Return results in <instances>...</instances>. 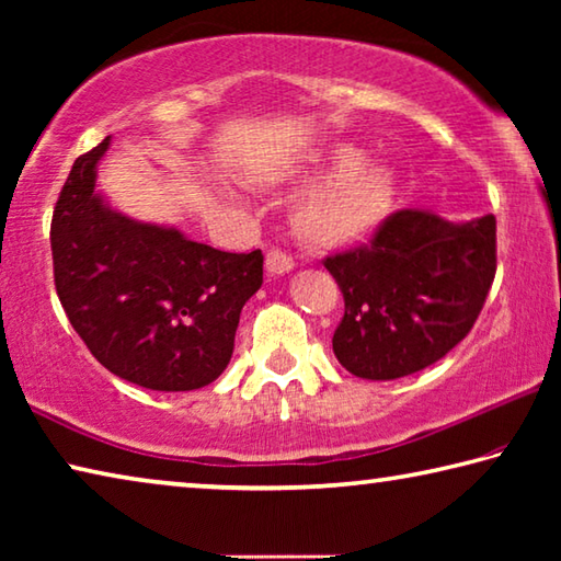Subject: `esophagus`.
I'll return each mask as SVG.
<instances>
[{"label":"esophagus","instance_id":"34e87169","mask_svg":"<svg viewBox=\"0 0 561 561\" xmlns=\"http://www.w3.org/2000/svg\"><path fill=\"white\" fill-rule=\"evenodd\" d=\"M291 270H294V260L287 252H282V250L267 252V272L270 274H287Z\"/></svg>","mask_w":561,"mask_h":561}]
</instances>
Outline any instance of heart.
<instances>
[{"label":"heart","instance_id":"obj_1","mask_svg":"<svg viewBox=\"0 0 561 561\" xmlns=\"http://www.w3.org/2000/svg\"><path fill=\"white\" fill-rule=\"evenodd\" d=\"M317 175H334L294 207V232L314 250H346L366 242L391 207V180L381 168L360 163L354 148H336Z\"/></svg>","mask_w":561,"mask_h":561}]
</instances>
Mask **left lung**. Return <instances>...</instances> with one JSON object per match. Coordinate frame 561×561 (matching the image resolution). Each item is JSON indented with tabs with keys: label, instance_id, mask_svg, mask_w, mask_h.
<instances>
[{
	"label": "left lung",
	"instance_id": "obj_1",
	"mask_svg": "<svg viewBox=\"0 0 561 561\" xmlns=\"http://www.w3.org/2000/svg\"><path fill=\"white\" fill-rule=\"evenodd\" d=\"M495 215L458 225L398 210L368 244L327 257L344 294V317L331 339L339 364L368 381H393L458 346L495 279Z\"/></svg>",
	"mask_w": 561,
	"mask_h": 561
}]
</instances>
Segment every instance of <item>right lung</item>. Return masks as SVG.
Returning a JSON list of instances; mask_svg holds the SVG:
<instances>
[{"label":"right lung","instance_id":"right-lung-1","mask_svg":"<svg viewBox=\"0 0 561 561\" xmlns=\"http://www.w3.org/2000/svg\"><path fill=\"white\" fill-rule=\"evenodd\" d=\"M108 140L76 158L56 201V294L111 374L150 391H195L230 364L242 307L262 287V250L222 252L111 210L96 193Z\"/></svg>","mask_w":561,"mask_h":561}]
</instances>
